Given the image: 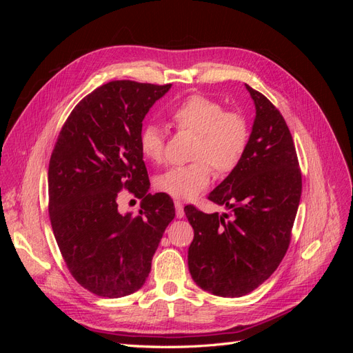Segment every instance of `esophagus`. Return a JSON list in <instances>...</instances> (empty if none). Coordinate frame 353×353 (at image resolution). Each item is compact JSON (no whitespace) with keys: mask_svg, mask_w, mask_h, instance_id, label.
I'll list each match as a JSON object with an SVG mask.
<instances>
[{"mask_svg":"<svg viewBox=\"0 0 353 353\" xmlns=\"http://www.w3.org/2000/svg\"><path fill=\"white\" fill-rule=\"evenodd\" d=\"M175 213H176V218H179V219H181V218H184V215H185L183 203L178 201V200H175Z\"/></svg>","mask_w":353,"mask_h":353,"instance_id":"esophagus-1","label":"esophagus"}]
</instances>
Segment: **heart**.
<instances>
[{"mask_svg":"<svg viewBox=\"0 0 353 353\" xmlns=\"http://www.w3.org/2000/svg\"><path fill=\"white\" fill-rule=\"evenodd\" d=\"M169 121L178 131L196 134L191 157L196 162L174 166L157 175V190L176 199H191L205 190L212 179V168L227 174L239 165L249 141V128L239 112H225L218 101L191 95L169 112ZM140 153L150 162L163 157L165 132L156 123H147L138 134Z\"/></svg>","mask_w":353,"mask_h":353,"instance_id":"1","label":"heart"}]
</instances>
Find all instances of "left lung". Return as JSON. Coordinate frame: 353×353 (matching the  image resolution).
<instances>
[{
	"mask_svg": "<svg viewBox=\"0 0 353 353\" xmlns=\"http://www.w3.org/2000/svg\"><path fill=\"white\" fill-rule=\"evenodd\" d=\"M256 116L245 152L209 200L230 212L184 209L194 230L188 270L212 294L240 297L279 268L302 194V175L290 131L275 105L245 83Z\"/></svg>",
	"mask_w": 353,
	"mask_h": 353,
	"instance_id": "obj_1",
	"label": "left lung"
}]
</instances>
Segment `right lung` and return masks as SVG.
Masks as SVG:
<instances>
[{
    "label": "right lung",
    "mask_w": 353,
    "mask_h": 353,
    "mask_svg": "<svg viewBox=\"0 0 353 353\" xmlns=\"http://www.w3.org/2000/svg\"><path fill=\"white\" fill-rule=\"evenodd\" d=\"M168 85L112 81L81 100L63 125L48 166L50 221L70 274L101 297L140 290L174 201L150 194L138 134ZM128 188L142 199L137 216L117 210Z\"/></svg>",
    "instance_id": "obj_1"
}]
</instances>
